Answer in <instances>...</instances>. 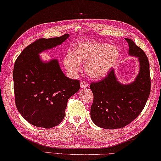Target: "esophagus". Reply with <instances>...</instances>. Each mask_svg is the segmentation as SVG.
Here are the masks:
<instances>
[{
	"instance_id": "1",
	"label": "esophagus",
	"mask_w": 161,
	"mask_h": 161,
	"mask_svg": "<svg viewBox=\"0 0 161 161\" xmlns=\"http://www.w3.org/2000/svg\"><path fill=\"white\" fill-rule=\"evenodd\" d=\"M80 86L81 88H87L88 86V84L86 81H82L80 84Z\"/></svg>"
}]
</instances>
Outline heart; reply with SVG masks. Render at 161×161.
Wrapping results in <instances>:
<instances>
[{"label":"heart","mask_w":161,"mask_h":161,"mask_svg":"<svg viewBox=\"0 0 161 161\" xmlns=\"http://www.w3.org/2000/svg\"><path fill=\"white\" fill-rule=\"evenodd\" d=\"M119 57V50L111 44L99 42H82L68 52L64 57V65L68 73L76 75L85 64L88 76L99 79L104 77L114 67Z\"/></svg>","instance_id":"1"}]
</instances>
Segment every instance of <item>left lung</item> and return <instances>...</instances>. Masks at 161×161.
I'll return each instance as SVG.
<instances>
[{"instance_id":"left-lung-1","label":"left lung","mask_w":161,"mask_h":161,"mask_svg":"<svg viewBox=\"0 0 161 161\" xmlns=\"http://www.w3.org/2000/svg\"><path fill=\"white\" fill-rule=\"evenodd\" d=\"M125 39L129 44V54L137 57L140 63L134 81L121 84L111 69L102 80L90 84L93 93L91 118L97 126L106 129L122 128L134 120L144 108L151 91L147 57L131 39Z\"/></svg>"}]
</instances>
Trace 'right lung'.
Instances as JSON below:
<instances>
[{
	"instance_id": "right-lung-1",
	"label": "right lung",
	"mask_w": 161,
	"mask_h": 161,
	"mask_svg": "<svg viewBox=\"0 0 161 161\" xmlns=\"http://www.w3.org/2000/svg\"><path fill=\"white\" fill-rule=\"evenodd\" d=\"M68 34L39 39L24 49L14 66L16 108L30 124L46 129L57 126L65 116L68 100L80 90V81L65 76L57 59L41 60L39 53L61 45Z\"/></svg>"
}]
</instances>
